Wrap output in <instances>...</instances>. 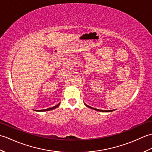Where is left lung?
I'll return each mask as SVG.
<instances>
[{"label": "left lung", "instance_id": "8db88e82", "mask_svg": "<svg viewBox=\"0 0 152 152\" xmlns=\"http://www.w3.org/2000/svg\"><path fill=\"white\" fill-rule=\"evenodd\" d=\"M86 106H88V107H89L91 109H93V110H97V111H99V112H112L113 110H99V109H96V108H92V107H90V106H89L88 105L86 104Z\"/></svg>", "mask_w": 152, "mask_h": 152}]
</instances>
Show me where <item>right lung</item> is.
Masks as SVG:
<instances>
[{
    "mask_svg": "<svg viewBox=\"0 0 152 152\" xmlns=\"http://www.w3.org/2000/svg\"><path fill=\"white\" fill-rule=\"evenodd\" d=\"M59 104H60V103H59V104H57L56 106H53V107H51V108H47V109H44V110H37V111H38V112H45V111L51 110H53V109H55V108H56L57 107H58V106H59Z\"/></svg>",
    "mask_w": 152,
    "mask_h": 152,
    "instance_id": "add662e5",
    "label": "right lung"
}]
</instances>
